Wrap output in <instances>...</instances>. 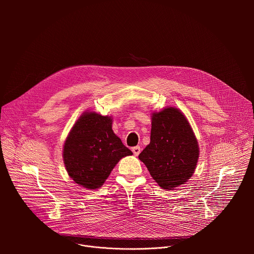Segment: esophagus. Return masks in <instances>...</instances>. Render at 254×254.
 Here are the masks:
<instances>
[{
	"label": "esophagus",
	"instance_id": "34e87169",
	"mask_svg": "<svg viewBox=\"0 0 254 254\" xmlns=\"http://www.w3.org/2000/svg\"><path fill=\"white\" fill-rule=\"evenodd\" d=\"M131 151H132V153H133L134 156H138L139 153H140V148H139V147H133Z\"/></svg>",
	"mask_w": 254,
	"mask_h": 254
}]
</instances>
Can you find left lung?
I'll return each mask as SVG.
<instances>
[{
    "instance_id": "obj_1",
    "label": "left lung",
    "mask_w": 254,
    "mask_h": 254,
    "mask_svg": "<svg viewBox=\"0 0 254 254\" xmlns=\"http://www.w3.org/2000/svg\"><path fill=\"white\" fill-rule=\"evenodd\" d=\"M199 143L186 116L175 106L152 114L151 141L138 155L158 185L174 190L193 176Z\"/></svg>"
}]
</instances>
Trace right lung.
Returning <instances> with one entry per match:
<instances>
[{
    "mask_svg": "<svg viewBox=\"0 0 254 254\" xmlns=\"http://www.w3.org/2000/svg\"><path fill=\"white\" fill-rule=\"evenodd\" d=\"M132 155L113 130V118L86 111L63 144V162L69 177L86 189L101 187L121 159Z\"/></svg>",
    "mask_w": 254,
    "mask_h": 254,
    "instance_id": "1",
    "label": "right lung"
}]
</instances>
